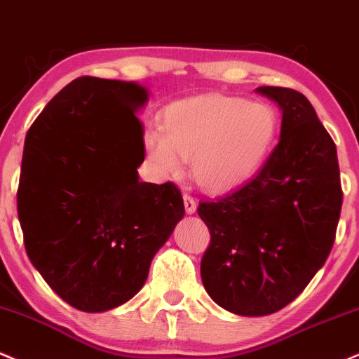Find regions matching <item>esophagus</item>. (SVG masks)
Here are the masks:
<instances>
[{
	"label": "esophagus",
	"mask_w": 359,
	"mask_h": 359,
	"mask_svg": "<svg viewBox=\"0 0 359 359\" xmlns=\"http://www.w3.org/2000/svg\"><path fill=\"white\" fill-rule=\"evenodd\" d=\"M183 201H184V210H187L188 215H193L196 212L195 198L189 196V195H183Z\"/></svg>",
	"instance_id": "obj_1"
}]
</instances>
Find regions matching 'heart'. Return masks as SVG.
Wrapping results in <instances>:
<instances>
[{
  "label": "heart",
  "mask_w": 359,
  "mask_h": 359,
  "mask_svg": "<svg viewBox=\"0 0 359 359\" xmlns=\"http://www.w3.org/2000/svg\"><path fill=\"white\" fill-rule=\"evenodd\" d=\"M159 129L144 134L156 175L175 178L189 161L198 187L220 193L260 171L276 146L279 117L269 104L212 94L168 105Z\"/></svg>",
  "instance_id": "obj_1"
}]
</instances>
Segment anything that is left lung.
<instances>
[{
  "mask_svg": "<svg viewBox=\"0 0 359 359\" xmlns=\"http://www.w3.org/2000/svg\"><path fill=\"white\" fill-rule=\"evenodd\" d=\"M255 92L279 105V144L242 188L198 206L212 235L201 259L206 292L250 318L277 313L306 289L330 255L343 205L336 144L306 95Z\"/></svg>",
  "mask_w": 359,
  "mask_h": 359,
  "instance_id": "left-lung-1",
  "label": "left lung"
}]
</instances>
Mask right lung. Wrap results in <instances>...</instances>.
Returning <instances> with one entry per match:
<instances>
[{
  "mask_svg": "<svg viewBox=\"0 0 359 359\" xmlns=\"http://www.w3.org/2000/svg\"><path fill=\"white\" fill-rule=\"evenodd\" d=\"M149 92L136 82L72 80L27 134L18 218L33 267L67 304L104 313L141 290L184 215L172 183H141Z\"/></svg>",
  "mask_w": 359,
  "mask_h": 359,
  "instance_id": "right-lung-1",
  "label": "right lung"
}]
</instances>
